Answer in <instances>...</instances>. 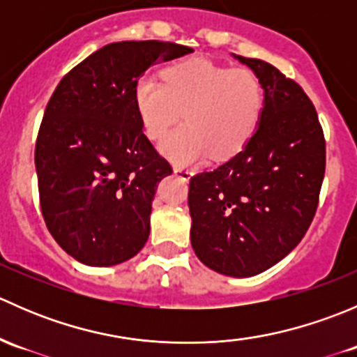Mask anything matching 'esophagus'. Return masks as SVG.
<instances>
[{"label": "esophagus", "mask_w": 357, "mask_h": 357, "mask_svg": "<svg viewBox=\"0 0 357 357\" xmlns=\"http://www.w3.org/2000/svg\"><path fill=\"white\" fill-rule=\"evenodd\" d=\"M174 174L179 176V178H181V179H185V181H190V178H192V176H193V172L190 171V169L178 167V165H176V167H174Z\"/></svg>", "instance_id": "esophagus-1"}]
</instances>
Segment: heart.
I'll return each mask as SVG.
<instances>
[{"label": "heart", "instance_id": "obj_1", "mask_svg": "<svg viewBox=\"0 0 357 357\" xmlns=\"http://www.w3.org/2000/svg\"><path fill=\"white\" fill-rule=\"evenodd\" d=\"M143 131L153 142L164 138L185 112L186 126L160 145L176 165H193L208 155L229 158L254 138L262 112L264 88L255 72L208 59L169 66L164 82L143 75L132 89Z\"/></svg>", "mask_w": 357, "mask_h": 357}]
</instances>
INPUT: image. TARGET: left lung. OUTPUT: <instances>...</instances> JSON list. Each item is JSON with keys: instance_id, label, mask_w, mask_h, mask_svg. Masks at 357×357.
Segmentation results:
<instances>
[{"instance_id": "obj_1", "label": "left lung", "mask_w": 357, "mask_h": 357, "mask_svg": "<svg viewBox=\"0 0 357 357\" xmlns=\"http://www.w3.org/2000/svg\"><path fill=\"white\" fill-rule=\"evenodd\" d=\"M259 75L264 112L242 152L190 181L192 247L233 278L266 271L307 231L325 176V138L301 86L271 63L231 55Z\"/></svg>"}]
</instances>
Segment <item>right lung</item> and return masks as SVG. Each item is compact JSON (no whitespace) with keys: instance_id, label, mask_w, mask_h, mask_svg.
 <instances>
[{"instance_id":"add662e5","label":"right lung","mask_w":357,"mask_h":357,"mask_svg":"<svg viewBox=\"0 0 357 357\" xmlns=\"http://www.w3.org/2000/svg\"><path fill=\"white\" fill-rule=\"evenodd\" d=\"M192 52L110 43L56 86L36 142V174L46 226L75 261L121 264L149 240L157 185L172 169L143 135L132 89L149 67Z\"/></svg>"}]
</instances>
